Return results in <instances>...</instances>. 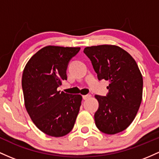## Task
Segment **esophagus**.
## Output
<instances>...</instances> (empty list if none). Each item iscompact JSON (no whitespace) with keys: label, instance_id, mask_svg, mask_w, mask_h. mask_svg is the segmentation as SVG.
Here are the masks:
<instances>
[{"label":"esophagus","instance_id":"esophagus-1","mask_svg":"<svg viewBox=\"0 0 159 159\" xmlns=\"http://www.w3.org/2000/svg\"><path fill=\"white\" fill-rule=\"evenodd\" d=\"M91 98V94H86V95H83V98L84 100H87Z\"/></svg>","mask_w":159,"mask_h":159}]
</instances>
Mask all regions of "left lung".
Here are the masks:
<instances>
[{
  "label": "left lung",
  "mask_w": 159,
  "mask_h": 159,
  "mask_svg": "<svg viewBox=\"0 0 159 159\" xmlns=\"http://www.w3.org/2000/svg\"><path fill=\"white\" fill-rule=\"evenodd\" d=\"M99 80L110 82L107 96L95 95L98 110L94 121L101 132L115 134L127 128L136 116L143 96V76L132 56L119 46L85 47Z\"/></svg>",
  "instance_id": "8db88e82"
}]
</instances>
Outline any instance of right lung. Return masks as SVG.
I'll use <instances>...</instances> for the list:
<instances>
[{"label":"right lung","instance_id":"obj_1","mask_svg":"<svg viewBox=\"0 0 159 159\" xmlns=\"http://www.w3.org/2000/svg\"><path fill=\"white\" fill-rule=\"evenodd\" d=\"M80 47L47 46L30 58L22 74L25 106L28 115L42 132L60 137L74 125L82 96L57 90L67 80L69 61Z\"/></svg>","mask_w":159,"mask_h":159}]
</instances>
